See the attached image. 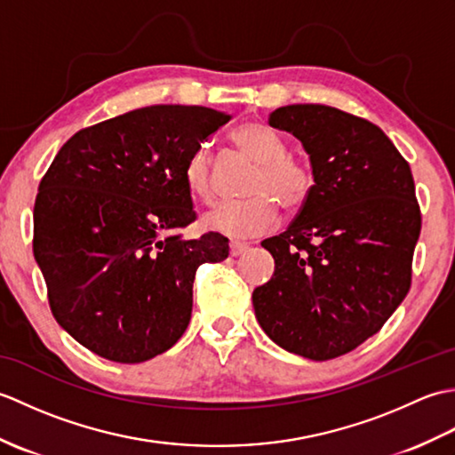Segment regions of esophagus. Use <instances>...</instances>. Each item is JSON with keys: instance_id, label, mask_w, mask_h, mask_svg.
Segmentation results:
<instances>
[{"instance_id": "1", "label": "esophagus", "mask_w": 455, "mask_h": 455, "mask_svg": "<svg viewBox=\"0 0 455 455\" xmlns=\"http://www.w3.org/2000/svg\"><path fill=\"white\" fill-rule=\"evenodd\" d=\"M248 248H250V244H246V243H240V240H233V243H230V256H240V254H244Z\"/></svg>"}]
</instances>
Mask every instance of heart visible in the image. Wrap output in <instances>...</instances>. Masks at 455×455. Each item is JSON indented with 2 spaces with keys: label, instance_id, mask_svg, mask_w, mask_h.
Returning <instances> with one entry per match:
<instances>
[{
  "label": "heart",
  "instance_id": "1",
  "mask_svg": "<svg viewBox=\"0 0 455 455\" xmlns=\"http://www.w3.org/2000/svg\"><path fill=\"white\" fill-rule=\"evenodd\" d=\"M238 152L256 164L248 181V199L222 203L205 215V227L212 233L250 238L272 230L277 222L279 201L285 209H299L315 189L313 170L289 154L287 140L264 123L250 121L233 132ZM186 186L196 199L212 203L217 197V173L209 150L193 152L186 172Z\"/></svg>",
  "mask_w": 455,
  "mask_h": 455
}]
</instances>
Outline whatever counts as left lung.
Instances as JSON below:
<instances>
[{
    "instance_id": "8db88e82",
    "label": "left lung",
    "mask_w": 455,
    "mask_h": 455,
    "mask_svg": "<svg viewBox=\"0 0 455 455\" xmlns=\"http://www.w3.org/2000/svg\"><path fill=\"white\" fill-rule=\"evenodd\" d=\"M311 158L315 189L262 246L275 272L252 293L259 326L283 350L324 362L381 331L407 297L422 217L409 162L377 124L331 105L269 115Z\"/></svg>"
}]
</instances>
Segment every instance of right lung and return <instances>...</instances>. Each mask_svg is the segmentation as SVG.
<instances>
[{"label": "right lung", "mask_w": 455, "mask_h": 455, "mask_svg": "<svg viewBox=\"0 0 455 455\" xmlns=\"http://www.w3.org/2000/svg\"><path fill=\"white\" fill-rule=\"evenodd\" d=\"M230 115L152 105L82 129L58 150L35 201L33 252L48 305L74 340L140 363L186 332L193 279L228 240H183L196 220L186 164Z\"/></svg>", "instance_id": "1"}]
</instances>
